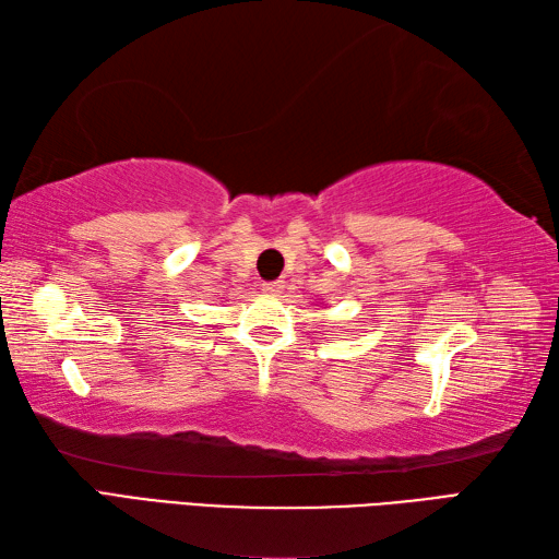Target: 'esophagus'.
Listing matches in <instances>:
<instances>
[{
  "mask_svg": "<svg viewBox=\"0 0 559 559\" xmlns=\"http://www.w3.org/2000/svg\"><path fill=\"white\" fill-rule=\"evenodd\" d=\"M261 290L269 293V295H278L283 290V281H266L261 283Z\"/></svg>",
  "mask_w": 559,
  "mask_h": 559,
  "instance_id": "esophagus-1",
  "label": "esophagus"
}]
</instances>
